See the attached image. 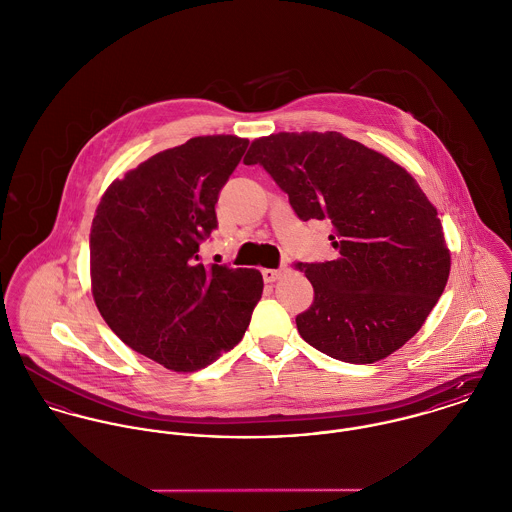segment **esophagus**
Wrapping results in <instances>:
<instances>
[{
  "label": "esophagus",
  "mask_w": 512,
  "mask_h": 512,
  "mask_svg": "<svg viewBox=\"0 0 512 512\" xmlns=\"http://www.w3.org/2000/svg\"><path fill=\"white\" fill-rule=\"evenodd\" d=\"M284 273H286L284 267H281V269H263V279H265V283H275L283 277Z\"/></svg>",
  "instance_id": "esophagus-1"
}]
</instances>
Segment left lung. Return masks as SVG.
Segmentation results:
<instances>
[{"label":"left lung","mask_w":512,"mask_h":512,"mask_svg":"<svg viewBox=\"0 0 512 512\" xmlns=\"http://www.w3.org/2000/svg\"><path fill=\"white\" fill-rule=\"evenodd\" d=\"M261 165L304 222L326 220L338 257L300 265L314 288L298 334L345 363L389 357L426 322L452 267L442 222L412 174L336 131L251 141Z\"/></svg>","instance_id":"left-lung-1"}]
</instances>
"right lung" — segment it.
<instances>
[{
  "label": "right lung",
  "mask_w": 512,
  "mask_h": 512,
  "mask_svg": "<svg viewBox=\"0 0 512 512\" xmlns=\"http://www.w3.org/2000/svg\"><path fill=\"white\" fill-rule=\"evenodd\" d=\"M249 139L202 135L115 178L90 229L94 302L115 336L176 373L239 343L263 294L257 269L200 261Z\"/></svg>",
  "instance_id": "add662e5"
}]
</instances>
